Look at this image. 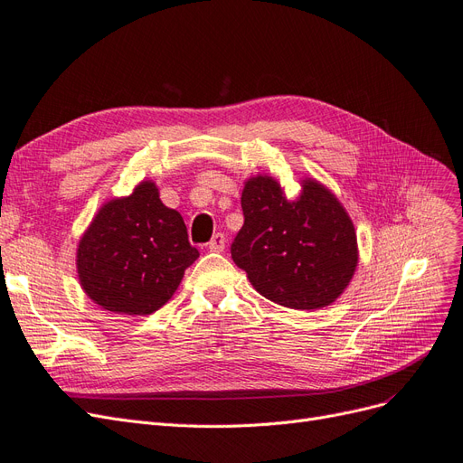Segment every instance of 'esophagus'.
Wrapping results in <instances>:
<instances>
[{"label": "esophagus", "mask_w": 463, "mask_h": 463, "mask_svg": "<svg viewBox=\"0 0 463 463\" xmlns=\"http://www.w3.org/2000/svg\"><path fill=\"white\" fill-rule=\"evenodd\" d=\"M224 247H226V235L220 233V232L214 233L213 239L209 241V249L213 252H222V250H224Z\"/></svg>", "instance_id": "1"}]
</instances>
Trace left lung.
<instances>
[{
	"instance_id": "8db88e82",
	"label": "left lung",
	"mask_w": 463,
	"mask_h": 463,
	"mask_svg": "<svg viewBox=\"0 0 463 463\" xmlns=\"http://www.w3.org/2000/svg\"><path fill=\"white\" fill-rule=\"evenodd\" d=\"M241 209L245 222L232 243V259L262 297L314 310L345 291L358 262L356 233L324 185L308 180L297 201H287L276 180L250 178Z\"/></svg>"
}]
</instances>
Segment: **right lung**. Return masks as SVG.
Instances as JSON below:
<instances>
[{
	"label": "right lung",
	"mask_w": 463,
	"mask_h": 463,
	"mask_svg": "<svg viewBox=\"0 0 463 463\" xmlns=\"http://www.w3.org/2000/svg\"><path fill=\"white\" fill-rule=\"evenodd\" d=\"M199 257L180 213L158 199L155 184L109 201L78 245V276L91 300L110 312L147 316L178 289Z\"/></svg>",
	"instance_id": "add662e5"
}]
</instances>
